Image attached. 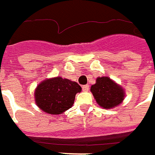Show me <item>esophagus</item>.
I'll return each mask as SVG.
<instances>
[{"label": "esophagus", "instance_id": "esophagus-1", "mask_svg": "<svg viewBox=\"0 0 155 155\" xmlns=\"http://www.w3.org/2000/svg\"><path fill=\"white\" fill-rule=\"evenodd\" d=\"M88 90H89V86L88 85L82 86V91H88Z\"/></svg>", "mask_w": 155, "mask_h": 155}]
</instances>
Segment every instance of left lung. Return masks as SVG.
<instances>
[{"mask_svg": "<svg viewBox=\"0 0 155 155\" xmlns=\"http://www.w3.org/2000/svg\"><path fill=\"white\" fill-rule=\"evenodd\" d=\"M91 91L98 105L105 109L117 107L123 101L125 94L122 87L108 77L97 78L91 87Z\"/></svg>", "mask_w": 155, "mask_h": 155, "instance_id": "left-lung-1", "label": "left lung"}]
</instances>
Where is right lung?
<instances>
[{
    "label": "right lung",
    "instance_id": "1",
    "mask_svg": "<svg viewBox=\"0 0 155 155\" xmlns=\"http://www.w3.org/2000/svg\"><path fill=\"white\" fill-rule=\"evenodd\" d=\"M82 91L76 82L61 77L46 79L35 91V103L45 112L59 115L73 107L75 96Z\"/></svg>",
    "mask_w": 155,
    "mask_h": 155
}]
</instances>
